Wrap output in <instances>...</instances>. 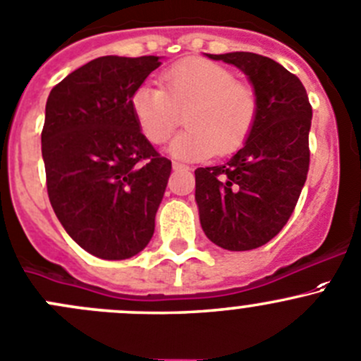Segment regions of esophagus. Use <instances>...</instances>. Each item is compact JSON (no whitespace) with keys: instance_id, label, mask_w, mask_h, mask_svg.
Here are the masks:
<instances>
[{"instance_id":"obj_1","label":"esophagus","mask_w":361,"mask_h":361,"mask_svg":"<svg viewBox=\"0 0 361 361\" xmlns=\"http://www.w3.org/2000/svg\"><path fill=\"white\" fill-rule=\"evenodd\" d=\"M173 169L174 171H187L188 166H185V164H180V162H173Z\"/></svg>"}]
</instances>
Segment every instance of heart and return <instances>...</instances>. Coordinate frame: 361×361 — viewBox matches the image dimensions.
I'll return each mask as SVG.
<instances>
[{
  "label": "heart",
  "mask_w": 361,
  "mask_h": 361,
  "mask_svg": "<svg viewBox=\"0 0 361 361\" xmlns=\"http://www.w3.org/2000/svg\"><path fill=\"white\" fill-rule=\"evenodd\" d=\"M162 87L142 84L132 93L130 109L141 134L152 145L167 141L180 113L187 130L167 152L181 160L209 159L240 148L257 116V97L248 84L234 79L226 66L201 58L176 63L162 75Z\"/></svg>",
  "instance_id": "b5f03b06"
}]
</instances>
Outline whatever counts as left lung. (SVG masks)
<instances>
[{
  "mask_svg": "<svg viewBox=\"0 0 361 361\" xmlns=\"http://www.w3.org/2000/svg\"><path fill=\"white\" fill-rule=\"evenodd\" d=\"M247 75L257 116L243 146L222 166L195 169V202L209 241L226 250L262 247L281 233L309 173L312 107L302 80L254 52L208 54Z\"/></svg>",
  "mask_w": 361,
  "mask_h": 361,
  "instance_id": "1",
  "label": "left lung"
}]
</instances>
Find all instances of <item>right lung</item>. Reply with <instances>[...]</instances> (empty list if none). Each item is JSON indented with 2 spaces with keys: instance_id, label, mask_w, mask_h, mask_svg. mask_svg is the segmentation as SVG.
I'll use <instances>...</instances> for the list:
<instances>
[{
  "instance_id": "add662e5",
  "label": "right lung",
  "mask_w": 361,
  "mask_h": 361,
  "mask_svg": "<svg viewBox=\"0 0 361 361\" xmlns=\"http://www.w3.org/2000/svg\"><path fill=\"white\" fill-rule=\"evenodd\" d=\"M160 59L97 58L56 84L45 104L49 201L68 236L95 257H134L155 231L171 160L141 134L130 97Z\"/></svg>"
}]
</instances>
